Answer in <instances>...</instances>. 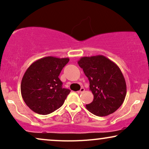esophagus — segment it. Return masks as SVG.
I'll return each mask as SVG.
<instances>
[{"label":"esophagus","mask_w":149,"mask_h":149,"mask_svg":"<svg viewBox=\"0 0 149 149\" xmlns=\"http://www.w3.org/2000/svg\"><path fill=\"white\" fill-rule=\"evenodd\" d=\"M84 91H85V88H81L79 91H78V93L80 94V93H82V92H83Z\"/></svg>","instance_id":"1"}]
</instances>
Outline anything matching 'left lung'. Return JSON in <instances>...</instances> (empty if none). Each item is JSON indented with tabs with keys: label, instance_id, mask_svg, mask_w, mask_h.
Masks as SVG:
<instances>
[{
	"label": "left lung",
	"instance_id": "obj_1",
	"mask_svg": "<svg viewBox=\"0 0 149 149\" xmlns=\"http://www.w3.org/2000/svg\"><path fill=\"white\" fill-rule=\"evenodd\" d=\"M78 64L90 82L93 101L87 109L97 116H107L119 109L127 93L125 78L113 61L103 55L83 57Z\"/></svg>",
	"mask_w": 149,
	"mask_h": 149
}]
</instances>
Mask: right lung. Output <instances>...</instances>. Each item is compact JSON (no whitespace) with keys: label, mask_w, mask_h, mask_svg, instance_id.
<instances>
[{"label":"right lung","mask_w":149,"mask_h":149,"mask_svg":"<svg viewBox=\"0 0 149 149\" xmlns=\"http://www.w3.org/2000/svg\"><path fill=\"white\" fill-rule=\"evenodd\" d=\"M69 61V58L43 57L34 61L26 71L21 93L33 111L47 115L63 105L71 90L62 88L59 76Z\"/></svg>","instance_id":"1"}]
</instances>
